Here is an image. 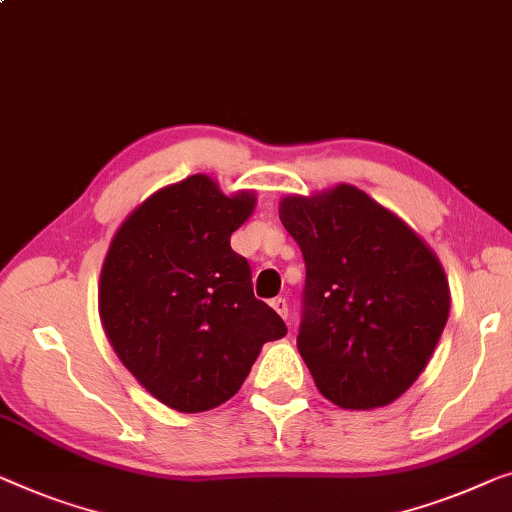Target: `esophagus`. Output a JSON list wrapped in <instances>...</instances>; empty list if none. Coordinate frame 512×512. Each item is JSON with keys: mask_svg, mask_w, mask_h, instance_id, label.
<instances>
[{"mask_svg": "<svg viewBox=\"0 0 512 512\" xmlns=\"http://www.w3.org/2000/svg\"><path fill=\"white\" fill-rule=\"evenodd\" d=\"M270 305H272V309L277 311V314H279L281 318H288V305H286L284 298H274V300L270 302Z\"/></svg>", "mask_w": 512, "mask_h": 512, "instance_id": "obj_1", "label": "esophagus"}]
</instances>
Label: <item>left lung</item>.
Listing matches in <instances>:
<instances>
[{"label": "left lung", "mask_w": 512, "mask_h": 512, "mask_svg": "<svg viewBox=\"0 0 512 512\" xmlns=\"http://www.w3.org/2000/svg\"><path fill=\"white\" fill-rule=\"evenodd\" d=\"M279 219L305 258L298 351L318 392L353 411L395 402L446 328L441 261L406 221L353 184L284 196Z\"/></svg>", "instance_id": "obj_1"}]
</instances>
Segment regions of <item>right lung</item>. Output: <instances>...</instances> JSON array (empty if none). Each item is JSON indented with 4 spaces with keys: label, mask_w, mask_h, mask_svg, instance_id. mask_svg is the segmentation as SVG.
<instances>
[{
    "label": "right lung",
    "mask_w": 512,
    "mask_h": 512,
    "mask_svg": "<svg viewBox=\"0 0 512 512\" xmlns=\"http://www.w3.org/2000/svg\"><path fill=\"white\" fill-rule=\"evenodd\" d=\"M254 191L224 194L210 175L159 189L110 242L99 314L110 346L161 404L201 413L242 388L265 342L286 335L256 300L231 235L251 217Z\"/></svg>",
    "instance_id": "right-lung-1"
}]
</instances>
